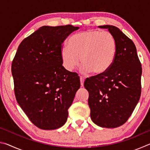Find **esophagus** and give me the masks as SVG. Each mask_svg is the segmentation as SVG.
<instances>
[{
	"mask_svg": "<svg viewBox=\"0 0 150 150\" xmlns=\"http://www.w3.org/2000/svg\"><path fill=\"white\" fill-rule=\"evenodd\" d=\"M84 81H85V79H83L82 77H80V81H81V86L84 85Z\"/></svg>",
	"mask_w": 150,
	"mask_h": 150,
	"instance_id": "obj_1",
	"label": "esophagus"
}]
</instances>
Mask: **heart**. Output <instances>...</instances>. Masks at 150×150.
<instances>
[{
    "label": "heart",
    "instance_id": "b5f03b06",
    "mask_svg": "<svg viewBox=\"0 0 150 150\" xmlns=\"http://www.w3.org/2000/svg\"><path fill=\"white\" fill-rule=\"evenodd\" d=\"M69 46L61 50L63 65L72 71L81 59L82 71L102 74L110 67L115 59L116 42L113 34L108 31L88 30L75 34L70 38Z\"/></svg>",
    "mask_w": 150,
    "mask_h": 150
}]
</instances>
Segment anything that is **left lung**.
<instances>
[{
	"mask_svg": "<svg viewBox=\"0 0 150 150\" xmlns=\"http://www.w3.org/2000/svg\"><path fill=\"white\" fill-rule=\"evenodd\" d=\"M99 28H107L115 36V57L105 73L86 79L84 86L89 94L88 103L93 122L114 128L128 120L139 100L142 65L132 40L116 26Z\"/></svg>",
	"mask_w": 150,
	"mask_h": 150,
	"instance_id": "1",
	"label": "left lung"
}]
</instances>
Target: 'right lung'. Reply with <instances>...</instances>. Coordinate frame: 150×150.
Here are the masks:
<instances>
[{
	"mask_svg": "<svg viewBox=\"0 0 150 150\" xmlns=\"http://www.w3.org/2000/svg\"><path fill=\"white\" fill-rule=\"evenodd\" d=\"M78 29L69 24L40 28L22 40L12 60L17 102L40 129L55 130L66 122L80 88L78 74L65 69L61 57L63 43Z\"/></svg>",
	"mask_w": 150,
	"mask_h": 150,
	"instance_id": "1",
	"label": "right lung"
}]
</instances>
